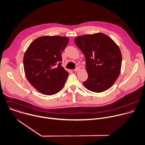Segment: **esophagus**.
I'll return each instance as SVG.
<instances>
[{
	"label": "esophagus",
	"mask_w": 145,
	"mask_h": 145,
	"mask_svg": "<svg viewBox=\"0 0 145 145\" xmlns=\"http://www.w3.org/2000/svg\"><path fill=\"white\" fill-rule=\"evenodd\" d=\"M79 70H80V68L78 67H76V68L74 71H75V72H76V71H79Z\"/></svg>",
	"instance_id": "esophagus-1"
}]
</instances>
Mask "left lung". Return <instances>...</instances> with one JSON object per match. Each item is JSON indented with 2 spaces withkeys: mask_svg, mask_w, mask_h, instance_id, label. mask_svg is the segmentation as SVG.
Instances as JSON below:
<instances>
[{
  "mask_svg": "<svg viewBox=\"0 0 145 145\" xmlns=\"http://www.w3.org/2000/svg\"><path fill=\"white\" fill-rule=\"evenodd\" d=\"M74 42L85 56L88 74V80L83 82L85 88L95 93L110 88L121 70L122 54L118 46L101 33L78 36Z\"/></svg>",
  "mask_w": 145,
  "mask_h": 145,
  "instance_id": "1",
  "label": "left lung"
}]
</instances>
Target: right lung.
I'll return each mask as SVG.
<instances>
[{
    "label": "right lung",
    "mask_w": 145,
    "mask_h": 145,
    "mask_svg": "<svg viewBox=\"0 0 145 145\" xmlns=\"http://www.w3.org/2000/svg\"><path fill=\"white\" fill-rule=\"evenodd\" d=\"M69 41L66 37H40L32 42L25 51L23 57L25 75L40 93L55 94L65 84L69 74L61 66V53Z\"/></svg>",
    "instance_id": "1"
}]
</instances>
